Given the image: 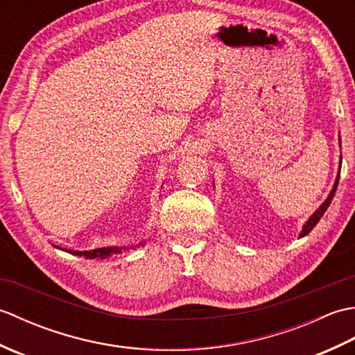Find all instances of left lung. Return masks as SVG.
I'll return each mask as SVG.
<instances>
[{
    "label": "left lung",
    "instance_id": "left-lung-1",
    "mask_svg": "<svg viewBox=\"0 0 355 355\" xmlns=\"http://www.w3.org/2000/svg\"><path fill=\"white\" fill-rule=\"evenodd\" d=\"M340 146H342V143H340ZM340 166H342V157H340ZM340 171V169H338ZM338 177H340V172L337 173V178H336V183H334V187H333V191L329 192V195H328V198L322 202V206L315 210V212L310 216V220H308L305 224H304V229H302V232H300V238L302 236H305V235H308V233H310L313 229H314V225L318 224L319 221H320V218L323 216V214L327 212V209L329 207V205H331V201H333V198H334V193H336V189H337V184H338Z\"/></svg>",
    "mask_w": 355,
    "mask_h": 355
}]
</instances>
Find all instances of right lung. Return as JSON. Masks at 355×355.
Listing matches in <instances>:
<instances>
[{
  "label": "right lung",
  "mask_w": 355,
  "mask_h": 355,
  "mask_svg": "<svg viewBox=\"0 0 355 355\" xmlns=\"http://www.w3.org/2000/svg\"><path fill=\"white\" fill-rule=\"evenodd\" d=\"M141 245V243L139 244ZM61 250H65L69 252L71 254H78V256H85V258L88 259H94V258H108V256L111 254H117L122 252V247H102V248H96V250H92V252H76V250H67V248H61Z\"/></svg>",
  "instance_id": "right-lung-1"
}]
</instances>
